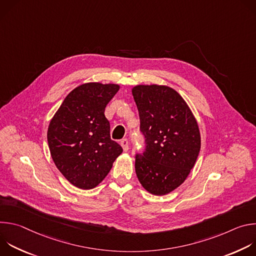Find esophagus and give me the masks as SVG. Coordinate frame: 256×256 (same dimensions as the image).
Here are the masks:
<instances>
[{
	"label": "esophagus",
	"instance_id": "34e87169",
	"mask_svg": "<svg viewBox=\"0 0 256 256\" xmlns=\"http://www.w3.org/2000/svg\"><path fill=\"white\" fill-rule=\"evenodd\" d=\"M120 146L122 147L124 152L128 151V140L126 138H124V140H120Z\"/></svg>",
	"mask_w": 256,
	"mask_h": 256
}]
</instances>
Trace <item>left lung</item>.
I'll list each match as a JSON object with an SVG mask.
<instances>
[{
	"label": "left lung",
	"instance_id": "1",
	"mask_svg": "<svg viewBox=\"0 0 256 256\" xmlns=\"http://www.w3.org/2000/svg\"><path fill=\"white\" fill-rule=\"evenodd\" d=\"M146 151L136 157L142 186L154 196H165L180 186L194 168L200 150L198 122L182 96L165 85L132 88Z\"/></svg>",
	"mask_w": 256,
	"mask_h": 256
}]
</instances>
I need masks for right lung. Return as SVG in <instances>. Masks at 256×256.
<instances>
[{
    "label": "right lung",
    "instance_id": "obj_1",
    "mask_svg": "<svg viewBox=\"0 0 256 256\" xmlns=\"http://www.w3.org/2000/svg\"><path fill=\"white\" fill-rule=\"evenodd\" d=\"M118 84L90 82L72 90L50 120L48 142L52 158L74 186L96 188L122 153L110 138L105 107L118 93Z\"/></svg>",
    "mask_w": 256,
    "mask_h": 256
}]
</instances>
